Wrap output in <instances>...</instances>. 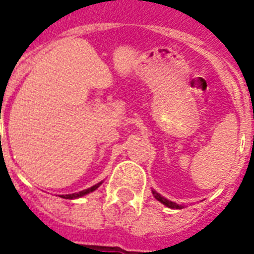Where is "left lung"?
Instances as JSON below:
<instances>
[{
	"mask_svg": "<svg viewBox=\"0 0 254 254\" xmlns=\"http://www.w3.org/2000/svg\"><path fill=\"white\" fill-rule=\"evenodd\" d=\"M153 193H154V196H155V199H157V200H159V201H161V203H163V204H165V205H167L169 208H177V209H181L182 208V205L177 204V203H173V201L167 200V199H165V197H163V196H161V195L155 192V191H153Z\"/></svg>",
	"mask_w": 254,
	"mask_h": 254,
	"instance_id": "left-lung-1",
	"label": "left lung"
}]
</instances>
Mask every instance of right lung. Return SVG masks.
<instances>
[{
  "label": "right lung",
  "mask_w": 254,
  "mask_h": 254,
  "mask_svg": "<svg viewBox=\"0 0 254 254\" xmlns=\"http://www.w3.org/2000/svg\"><path fill=\"white\" fill-rule=\"evenodd\" d=\"M101 185V183H97V185L92 186L91 189H87V190H83V191H80V192H75V193H69V195H62V197H64V199H76V197H80L83 196V195H87V193L92 192V191H95L99 186Z\"/></svg>",
  "instance_id": "1"
}]
</instances>
